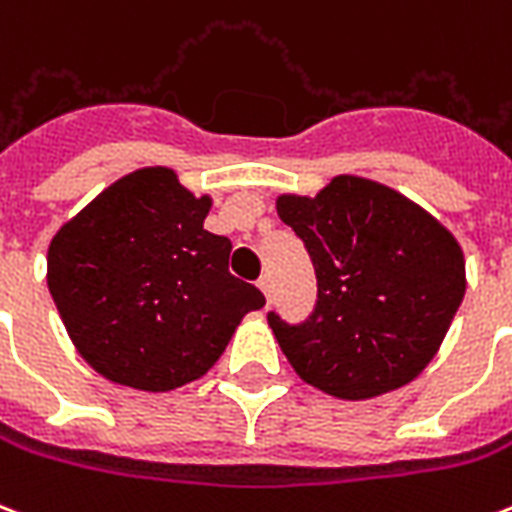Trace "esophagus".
<instances>
[{"mask_svg": "<svg viewBox=\"0 0 512 512\" xmlns=\"http://www.w3.org/2000/svg\"><path fill=\"white\" fill-rule=\"evenodd\" d=\"M257 287H260V292H263L265 298H271V276H260V279H257Z\"/></svg>", "mask_w": 512, "mask_h": 512, "instance_id": "1", "label": "esophagus"}]
</instances>
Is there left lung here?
Segmentation results:
<instances>
[{
  "mask_svg": "<svg viewBox=\"0 0 512 512\" xmlns=\"http://www.w3.org/2000/svg\"><path fill=\"white\" fill-rule=\"evenodd\" d=\"M276 212L317 273V306L290 325L268 311L276 341L306 384L368 400L419 376L464 298L456 239L397 190L335 177L314 198L282 195Z\"/></svg>",
  "mask_w": 512,
  "mask_h": 512,
  "instance_id": "left-lung-1",
  "label": "left lung"
}]
</instances>
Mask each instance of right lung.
Wrapping results in <instances>:
<instances>
[{
  "label": "right lung",
  "mask_w": 512,
  "mask_h": 512,
  "mask_svg": "<svg viewBox=\"0 0 512 512\" xmlns=\"http://www.w3.org/2000/svg\"><path fill=\"white\" fill-rule=\"evenodd\" d=\"M212 201L163 166L117 179L48 249V287L96 373L169 392L220 360L244 314L265 306L228 271L230 241L204 230Z\"/></svg>",
  "instance_id": "1"
}]
</instances>
